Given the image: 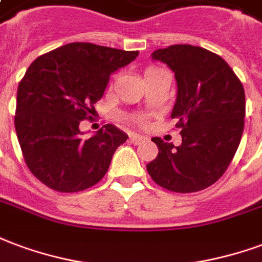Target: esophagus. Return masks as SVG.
<instances>
[{"mask_svg": "<svg viewBox=\"0 0 262 262\" xmlns=\"http://www.w3.org/2000/svg\"><path fill=\"white\" fill-rule=\"evenodd\" d=\"M146 140V137L140 136V135H132L130 136V141L133 144H140L141 141Z\"/></svg>", "mask_w": 262, "mask_h": 262, "instance_id": "34e87169", "label": "esophagus"}]
</instances>
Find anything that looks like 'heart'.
Returning a JSON list of instances; mask_svg holds the SVG:
<instances>
[{"label": "heart", "mask_w": 262, "mask_h": 262, "mask_svg": "<svg viewBox=\"0 0 262 262\" xmlns=\"http://www.w3.org/2000/svg\"><path fill=\"white\" fill-rule=\"evenodd\" d=\"M157 69H158V68L151 67V68H148V69H147L146 73H148V72H152V71H157ZM136 121H137V122H140V123H143V122H144V119H143V118H137Z\"/></svg>", "instance_id": "heart-1"}]
</instances>
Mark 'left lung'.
Here are the masks:
<instances>
[{
  "label": "left lung",
  "instance_id": "obj_1",
  "mask_svg": "<svg viewBox=\"0 0 262 262\" xmlns=\"http://www.w3.org/2000/svg\"><path fill=\"white\" fill-rule=\"evenodd\" d=\"M151 57L175 73L178 96L170 118L178 119L182 144L154 137L158 156L147 170L166 190L200 191L224 175L236 154L245 127V89L232 68L205 48L176 44Z\"/></svg>",
  "mask_w": 262,
  "mask_h": 262
}]
</instances>
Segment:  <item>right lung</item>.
I'll return each instance as SVG.
<instances>
[{
  "instance_id": "1",
  "label": "right lung",
  "mask_w": 262,
  "mask_h": 262,
  "mask_svg": "<svg viewBox=\"0 0 262 262\" xmlns=\"http://www.w3.org/2000/svg\"><path fill=\"white\" fill-rule=\"evenodd\" d=\"M137 55L139 51L71 42L29 67L17 87L15 129L26 165L41 183L75 193L104 178L127 135L108 123L83 139L79 125L92 118L111 73Z\"/></svg>"
}]
</instances>
